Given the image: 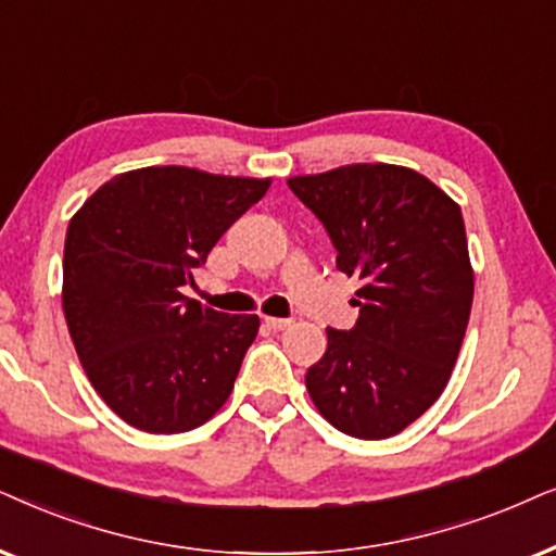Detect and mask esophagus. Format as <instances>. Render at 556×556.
Segmentation results:
<instances>
[{
    "mask_svg": "<svg viewBox=\"0 0 556 556\" xmlns=\"http://www.w3.org/2000/svg\"><path fill=\"white\" fill-rule=\"evenodd\" d=\"M264 323L269 325V328H274V330H287L292 325L290 317H264Z\"/></svg>",
    "mask_w": 556,
    "mask_h": 556,
    "instance_id": "1",
    "label": "esophagus"
}]
</instances>
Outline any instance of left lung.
Instances as JSON below:
<instances>
[{
  "mask_svg": "<svg viewBox=\"0 0 556 556\" xmlns=\"http://www.w3.org/2000/svg\"><path fill=\"white\" fill-rule=\"evenodd\" d=\"M320 218L336 266L358 277L351 330L328 328V351L305 383L332 427L358 440L399 434L445 391L472 305L460 205L399 165H345L290 177Z\"/></svg>",
  "mask_w": 556,
  "mask_h": 556,
  "instance_id": "1",
  "label": "left lung"
}]
</instances>
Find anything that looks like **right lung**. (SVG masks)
<instances>
[{
    "mask_svg": "<svg viewBox=\"0 0 556 556\" xmlns=\"http://www.w3.org/2000/svg\"><path fill=\"white\" fill-rule=\"evenodd\" d=\"M271 180L142 167L103 182L71 218L63 313L84 371L127 425L188 432L231 394L256 315H226L182 287Z\"/></svg>",
    "mask_w": 556,
    "mask_h": 556,
    "instance_id": "1",
    "label": "right lung"
}]
</instances>
